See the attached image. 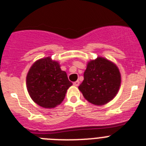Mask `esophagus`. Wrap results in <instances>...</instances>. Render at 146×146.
Wrapping results in <instances>:
<instances>
[{"instance_id": "obj_1", "label": "esophagus", "mask_w": 146, "mask_h": 146, "mask_svg": "<svg viewBox=\"0 0 146 146\" xmlns=\"http://www.w3.org/2000/svg\"><path fill=\"white\" fill-rule=\"evenodd\" d=\"M73 85L74 86H79V81H76L73 82Z\"/></svg>"}]
</instances>
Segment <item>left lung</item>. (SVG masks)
I'll return each mask as SVG.
<instances>
[{"label": "left lung", "mask_w": 146, "mask_h": 146, "mask_svg": "<svg viewBox=\"0 0 146 146\" xmlns=\"http://www.w3.org/2000/svg\"><path fill=\"white\" fill-rule=\"evenodd\" d=\"M120 85L121 74L118 67L107 59L99 57L88 62L79 89L88 101L101 106L114 98Z\"/></svg>", "instance_id": "left-lung-1"}]
</instances>
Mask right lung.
<instances>
[{"label":"right lung","instance_id":"add662e5","mask_svg":"<svg viewBox=\"0 0 146 146\" xmlns=\"http://www.w3.org/2000/svg\"><path fill=\"white\" fill-rule=\"evenodd\" d=\"M27 88L31 98L39 106L54 108L64 100L67 89L73 83L57 61L49 57L40 59L28 71Z\"/></svg>","mask_w":146,"mask_h":146}]
</instances>
